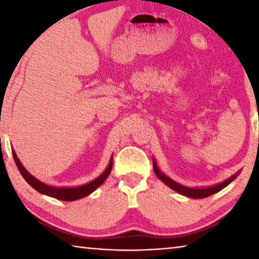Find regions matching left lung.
I'll use <instances>...</instances> for the list:
<instances>
[{
	"instance_id": "1",
	"label": "left lung",
	"mask_w": 259,
	"mask_h": 259,
	"mask_svg": "<svg viewBox=\"0 0 259 259\" xmlns=\"http://www.w3.org/2000/svg\"><path fill=\"white\" fill-rule=\"evenodd\" d=\"M153 168H154V172L157 177H159L162 182H163L165 185H168L170 188H172L174 191L178 192L179 194L188 196V198H193V199H202V198H207L209 195H212L214 193L219 192L223 188L226 187L229 184L234 181V179L238 177V174H235L234 176H232L231 178L226 179L225 182H223L221 184H217V185L211 186V187H207V188H190L186 186H183L181 184H178L176 182H174L172 179H170L169 177H166L164 174H162L159 168H157L156 162H153Z\"/></svg>"
}]
</instances>
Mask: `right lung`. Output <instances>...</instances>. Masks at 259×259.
Wrapping results in <instances>:
<instances>
[{"label": "right lung", "mask_w": 259, "mask_h": 259, "mask_svg": "<svg viewBox=\"0 0 259 259\" xmlns=\"http://www.w3.org/2000/svg\"><path fill=\"white\" fill-rule=\"evenodd\" d=\"M12 155H14L16 165L18 166L21 176L25 178V181L27 182L29 185L34 188V190L42 193V194L51 196V198L63 200V201H74V200H78L81 198H84L87 195H89L90 193H93L96 188L102 185V184L105 182V179L108 177L109 172H111L112 165H113V157H112L111 161H109L107 169L105 170V171L100 175L98 178H96L95 181L85 184V185H82L78 187H54V186L46 185L45 183L37 181L36 178L33 177L32 175H30L27 170L24 168L23 164L20 163L19 159L17 157L16 153L14 151H12Z\"/></svg>", "instance_id": "1"}]
</instances>
